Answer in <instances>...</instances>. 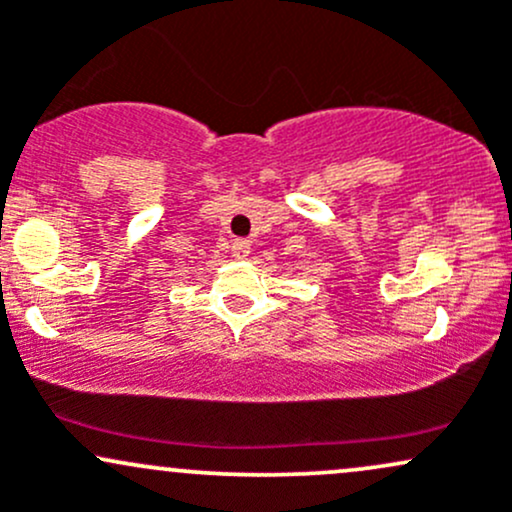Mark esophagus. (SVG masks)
Masks as SVG:
<instances>
[{
    "label": "esophagus",
    "mask_w": 512,
    "mask_h": 512,
    "mask_svg": "<svg viewBox=\"0 0 512 512\" xmlns=\"http://www.w3.org/2000/svg\"><path fill=\"white\" fill-rule=\"evenodd\" d=\"M231 252H233V257H236V260H245V257L250 255V240L236 238V240H233V245H231Z\"/></svg>",
    "instance_id": "1"
}]
</instances>
